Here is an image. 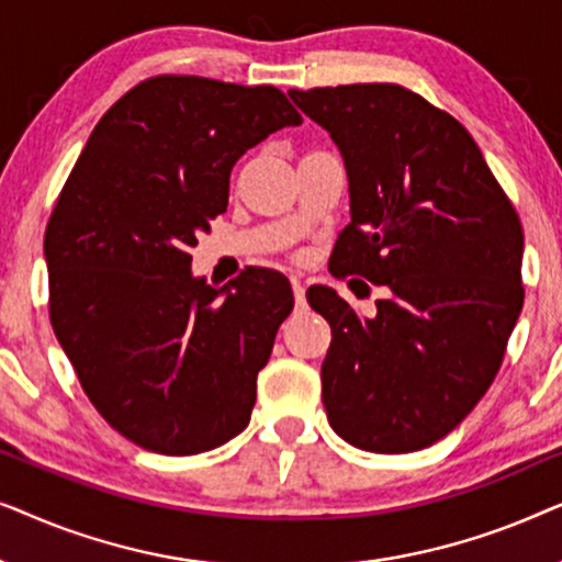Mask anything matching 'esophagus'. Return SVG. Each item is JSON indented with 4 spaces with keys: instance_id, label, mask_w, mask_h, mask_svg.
Returning a JSON list of instances; mask_svg holds the SVG:
<instances>
[{
    "instance_id": "esophagus-1",
    "label": "esophagus",
    "mask_w": 562,
    "mask_h": 562,
    "mask_svg": "<svg viewBox=\"0 0 562 562\" xmlns=\"http://www.w3.org/2000/svg\"><path fill=\"white\" fill-rule=\"evenodd\" d=\"M291 291H294L296 306H304L306 304V289H304V283H302V279H299V276H291Z\"/></svg>"
}]
</instances>
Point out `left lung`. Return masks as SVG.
<instances>
[{
	"instance_id": "left-lung-1",
	"label": "left lung",
	"mask_w": 562,
	"mask_h": 562,
	"mask_svg": "<svg viewBox=\"0 0 562 562\" xmlns=\"http://www.w3.org/2000/svg\"><path fill=\"white\" fill-rule=\"evenodd\" d=\"M327 130L350 181V225L329 268L386 289L363 319L333 289H310L333 327L322 402L345 442L368 452L429 448L494 383L517 325L519 214L471 133L398 83L291 89Z\"/></svg>"
}]
</instances>
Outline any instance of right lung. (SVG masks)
Wrapping results in <instances>:
<instances>
[{
	"label": "right lung",
	"instance_id": "add662e5",
	"mask_svg": "<svg viewBox=\"0 0 562 562\" xmlns=\"http://www.w3.org/2000/svg\"><path fill=\"white\" fill-rule=\"evenodd\" d=\"M299 122L276 87L153 76L104 112L60 189L43 243L53 333L145 450L196 456L248 427L294 294L271 268L206 286L189 250L227 210L237 158Z\"/></svg>",
	"mask_w": 562,
	"mask_h": 562
}]
</instances>
